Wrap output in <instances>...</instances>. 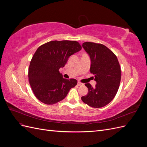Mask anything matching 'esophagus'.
<instances>
[{
    "instance_id": "obj_1",
    "label": "esophagus",
    "mask_w": 147,
    "mask_h": 147,
    "mask_svg": "<svg viewBox=\"0 0 147 147\" xmlns=\"http://www.w3.org/2000/svg\"><path fill=\"white\" fill-rule=\"evenodd\" d=\"M83 83H81L80 82H78V83H77V85L78 86H82V85H83Z\"/></svg>"
}]
</instances>
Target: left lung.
<instances>
[{
	"label": "left lung",
	"mask_w": 147,
	"mask_h": 147,
	"mask_svg": "<svg viewBox=\"0 0 147 147\" xmlns=\"http://www.w3.org/2000/svg\"><path fill=\"white\" fill-rule=\"evenodd\" d=\"M82 47L90 56V72L94 75L97 84L94 88L90 83L85 84L88 92L82 100L92 107L100 108L116 96L121 81V67L116 55L106 46L86 42Z\"/></svg>",
	"instance_id": "obj_1"
}]
</instances>
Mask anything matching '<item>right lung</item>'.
Returning a JSON list of instances; mask_svg holds the SVG:
<instances>
[{
	"instance_id": "obj_1",
	"label": "right lung",
	"mask_w": 147,
	"mask_h": 147,
	"mask_svg": "<svg viewBox=\"0 0 147 147\" xmlns=\"http://www.w3.org/2000/svg\"><path fill=\"white\" fill-rule=\"evenodd\" d=\"M78 42L51 41L40 46L30 61L29 82L35 97L43 103L53 105L63 100L77 80L64 78L59 72L69 56L81 50Z\"/></svg>"
}]
</instances>
